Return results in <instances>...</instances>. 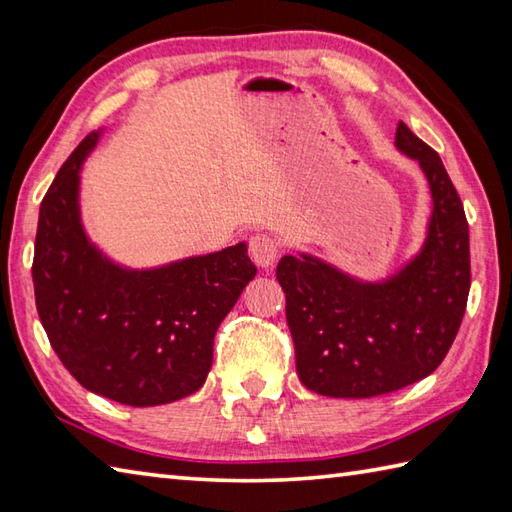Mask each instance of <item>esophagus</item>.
<instances>
[{
  "label": "esophagus",
  "mask_w": 512,
  "mask_h": 512,
  "mask_svg": "<svg viewBox=\"0 0 512 512\" xmlns=\"http://www.w3.org/2000/svg\"><path fill=\"white\" fill-rule=\"evenodd\" d=\"M278 252H280V243L274 236L256 234L249 238V256H252V260L258 267L274 265V260L278 258Z\"/></svg>",
  "instance_id": "esophagus-1"
}]
</instances>
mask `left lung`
I'll return each mask as SVG.
<instances>
[{
	"instance_id": "left-lung-1",
	"label": "left lung",
	"mask_w": 512,
	"mask_h": 512,
	"mask_svg": "<svg viewBox=\"0 0 512 512\" xmlns=\"http://www.w3.org/2000/svg\"><path fill=\"white\" fill-rule=\"evenodd\" d=\"M395 145L424 170L433 214L422 252L384 283H360L318 258L283 256L296 371L309 391L373 398L431 375L462 325L471 289L464 205L433 148L400 121Z\"/></svg>"
}]
</instances>
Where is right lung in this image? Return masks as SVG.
Wrapping results in <instances>:
<instances>
[{
	"label": "right lung",
	"instance_id": "1",
	"mask_svg": "<svg viewBox=\"0 0 512 512\" xmlns=\"http://www.w3.org/2000/svg\"><path fill=\"white\" fill-rule=\"evenodd\" d=\"M90 132L39 207L35 302L50 347L81 387L130 406L181 400L203 387L214 336L256 276L247 245L130 271L103 258L79 221V170Z\"/></svg>",
	"mask_w": 512,
	"mask_h": 512
}]
</instances>
